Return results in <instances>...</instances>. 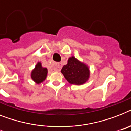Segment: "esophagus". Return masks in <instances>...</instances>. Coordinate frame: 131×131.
I'll return each instance as SVG.
<instances>
[{
	"label": "esophagus",
	"instance_id": "34e87169",
	"mask_svg": "<svg viewBox=\"0 0 131 131\" xmlns=\"http://www.w3.org/2000/svg\"><path fill=\"white\" fill-rule=\"evenodd\" d=\"M62 63L61 62H58V63L55 64L54 65V70L56 71H60L61 68H62Z\"/></svg>",
	"mask_w": 131,
	"mask_h": 131
}]
</instances>
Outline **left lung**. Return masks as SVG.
I'll list each match as a JSON object with an SVG mask.
<instances>
[{"instance_id":"8db88e82","label":"left lung","mask_w":131,"mask_h":131,"mask_svg":"<svg viewBox=\"0 0 131 131\" xmlns=\"http://www.w3.org/2000/svg\"><path fill=\"white\" fill-rule=\"evenodd\" d=\"M61 73L69 83L76 85L85 83L90 76L89 67L75 56L69 58L67 64L62 67Z\"/></svg>"}]
</instances>
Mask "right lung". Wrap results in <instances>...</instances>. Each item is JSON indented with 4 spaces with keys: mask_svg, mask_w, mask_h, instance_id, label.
<instances>
[{
    "mask_svg": "<svg viewBox=\"0 0 131 131\" xmlns=\"http://www.w3.org/2000/svg\"><path fill=\"white\" fill-rule=\"evenodd\" d=\"M47 74V69L43 67L41 62H38L31 73V78L36 83L40 84L46 79Z\"/></svg>",
    "mask_w": 131,
    "mask_h": 131,
    "instance_id": "add662e5",
    "label": "right lung"
}]
</instances>
